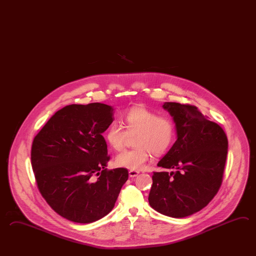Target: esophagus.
Wrapping results in <instances>:
<instances>
[{
    "mask_svg": "<svg viewBox=\"0 0 256 256\" xmlns=\"http://www.w3.org/2000/svg\"><path fill=\"white\" fill-rule=\"evenodd\" d=\"M138 172H136V170H130V172H128V174H130V177L131 178H134L136 177L138 175Z\"/></svg>",
    "mask_w": 256,
    "mask_h": 256,
    "instance_id": "1",
    "label": "esophagus"
}]
</instances>
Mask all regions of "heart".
Returning <instances> with one entry per match:
<instances>
[{
  "label": "heart",
  "mask_w": 256,
  "mask_h": 256,
  "mask_svg": "<svg viewBox=\"0 0 256 256\" xmlns=\"http://www.w3.org/2000/svg\"><path fill=\"white\" fill-rule=\"evenodd\" d=\"M125 130L112 124L104 133V138L113 150H121L125 146L128 135H134V148L126 150L116 156L118 167L131 170H140L146 162L155 156L164 154L172 146L175 138V126L172 120L158 116L144 106H133L122 118Z\"/></svg>",
  "instance_id": "obj_1"
}]
</instances>
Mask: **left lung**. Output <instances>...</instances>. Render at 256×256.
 Masks as SVG:
<instances>
[{
  "label": "left lung",
  "instance_id": "left-lung-1",
  "mask_svg": "<svg viewBox=\"0 0 256 256\" xmlns=\"http://www.w3.org/2000/svg\"><path fill=\"white\" fill-rule=\"evenodd\" d=\"M172 116L177 140L158 163L172 172H153L148 202L160 214L183 218L207 206L222 182L228 140L217 123L197 106L165 102Z\"/></svg>",
  "mask_w": 256,
  "mask_h": 256
}]
</instances>
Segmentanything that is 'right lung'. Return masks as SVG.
<instances>
[{
    "mask_svg": "<svg viewBox=\"0 0 256 256\" xmlns=\"http://www.w3.org/2000/svg\"><path fill=\"white\" fill-rule=\"evenodd\" d=\"M113 110L101 103L69 104L32 141L39 192L56 214L74 222L90 224L110 214L128 180L126 168H106L110 156L102 134L114 120Z\"/></svg>",
    "mask_w": 256,
    "mask_h": 256,
    "instance_id": "add662e5",
    "label": "right lung"
}]
</instances>
